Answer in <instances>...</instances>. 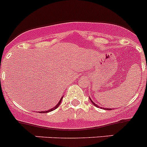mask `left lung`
<instances>
[{"label":"left lung","instance_id":"obj_1","mask_svg":"<svg viewBox=\"0 0 147 147\" xmlns=\"http://www.w3.org/2000/svg\"><path fill=\"white\" fill-rule=\"evenodd\" d=\"M146 65H147V64H146ZM90 98V101H91V102H92V104H93V105H95V106H96V107H98V105H95V103H94V102H92V100H91L90 98ZM104 109H105V110H111V108H107V109H106V108H104Z\"/></svg>","mask_w":147,"mask_h":147}]
</instances>
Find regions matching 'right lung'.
Instances as JSON below:
<instances>
[{
	"instance_id": "1",
	"label": "right lung",
	"mask_w": 147,
	"mask_h": 147,
	"mask_svg": "<svg viewBox=\"0 0 147 147\" xmlns=\"http://www.w3.org/2000/svg\"><path fill=\"white\" fill-rule=\"evenodd\" d=\"M62 98H63V97H62V98H61V99H60V100L59 101V102H58V103H57V105L55 107V108H52V109L49 110V111H42V112H41V113H47V112H49V111H54V110H55V109H56V108H57L58 106H59V104H60L61 101H62Z\"/></svg>"
}]
</instances>
